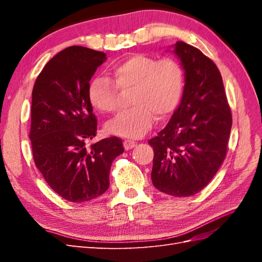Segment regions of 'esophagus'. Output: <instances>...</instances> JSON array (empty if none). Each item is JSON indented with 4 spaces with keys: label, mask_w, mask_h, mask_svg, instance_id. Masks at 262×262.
Masks as SVG:
<instances>
[{
    "label": "esophagus",
    "mask_w": 262,
    "mask_h": 262,
    "mask_svg": "<svg viewBox=\"0 0 262 262\" xmlns=\"http://www.w3.org/2000/svg\"><path fill=\"white\" fill-rule=\"evenodd\" d=\"M136 145H137L136 142L131 141V140H125V141L123 142V147H124V149H126V150L133 148Z\"/></svg>",
    "instance_id": "1"
}]
</instances>
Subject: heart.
Here are the masks:
<instances>
[{
    "mask_svg": "<svg viewBox=\"0 0 262 262\" xmlns=\"http://www.w3.org/2000/svg\"><path fill=\"white\" fill-rule=\"evenodd\" d=\"M133 90L130 105L106 124V131L126 139H139L152 128L157 119L170 116L179 106L185 90V71L173 58L134 54L117 63L112 78L96 76L89 86V99L100 113L118 109L119 91Z\"/></svg>",
    "mask_w": 262,
    "mask_h": 262,
    "instance_id": "b5f03b06",
    "label": "heart"
}]
</instances>
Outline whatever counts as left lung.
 <instances>
[{
	"label": "left lung",
	"instance_id": "8db88e82",
	"mask_svg": "<svg viewBox=\"0 0 262 262\" xmlns=\"http://www.w3.org/2000/svg\"><path fill=\"white\" fill-rule=\"evenodd\" d=\"M185 70V90L167 125L150 139V177L156 189L173 196L193 195L207 186L226 156L232 114L217 67L184 41L173 45Z\"/></svg>",
	"mask_w": 262,
	"mask_h": 262
}]
</instances>
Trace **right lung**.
<instances>
[{
    "mask_svg": "<svg viewBox=\"0 0 262 262\" xmlns=\"http://www.w3.org/2000/svg\"><path fill=\"white\" fill-rule=\"evenodd\" d=\"M106 60L101 51L69 47L47 63L34 85L29 133L34 161L47 184L70 202L104 193L112 164L124 150L117 137L87 147L97 131L90 81Z\"/></svg>",
    "mask_w": 262,
    "mask_h": 262,
    "instance_id": "right-lung-1",
    "label": "right lung"
}]
</instances>
